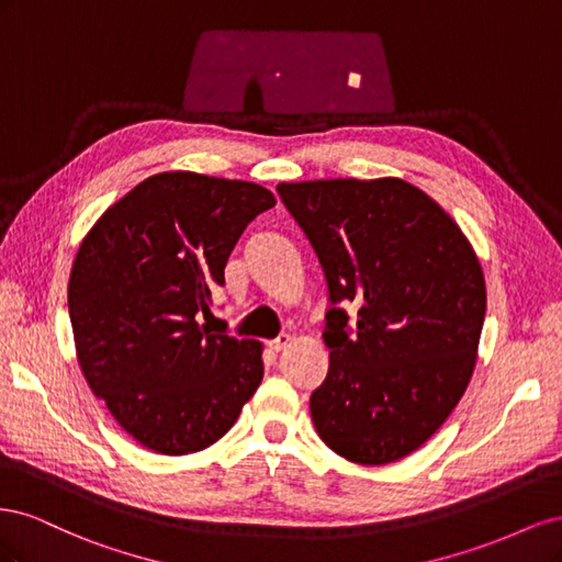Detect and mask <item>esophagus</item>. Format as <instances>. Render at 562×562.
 I'll list each match as a JSON object with an SVG mask.
<instances>
[{"label":"esophagus","instance_id":"esophagus-1","mask_svg":"<svg viewBox=\"0 0 562 562\" xmlns=\"http://www.w3.org/2000/svg\"><path fill=\"white\" fill-rule=\"evenodd\" d=\"M288 345H291V337H288V335H279L277 339H271V342H269V349L271 351H283Z\"/></svg>","mask_w":562,"mask_h":562}]
</instances>
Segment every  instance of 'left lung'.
I'll use <instances>...</instances> for the list:
<instances>
[{
    "instance_id": "1",
    "label": "left lung",
    "mask_w": 562,
    "mask_h": 562,
    "mask_svg": "<svg viewBox=\"0 0 562 562\" xmlns=\"http://www.w3.org/2000/svg\"><path fill=\"white\" fill-rule=\"evenodd\" d=\"M277 192L333 304L314 427L349 462H396L427 443L467 391L487 300L481 262L454 220L401 178L281 182ZM347 301L360 307L351 327Z\"/></svg>"
}]
</instances>
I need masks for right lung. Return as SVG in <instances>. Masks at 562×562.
<instances>
[{
  "label": "right lung",
  "instance_id": "right-lung-1",
  "mask_svg": "<svg viewBox=\"0 0 562 562\" xmlns=\"http://www.w3.org/2000/svg\"><path fill=\"white\" fill-rule=\"evenodd\" d=\"M265 187L190 171L159 173L110 206L81 241L67 307L83 378L140 446L190 454L213 446L262 382V345L213 333V293Z\"/></svg>",
  "mask_w": 562,
  "mask_h": 562
}]
</instances>
